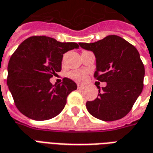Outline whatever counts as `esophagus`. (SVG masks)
I'll use <instances>...</instances> for the list:
<instances>
[{"instance_id":"obj_1","label":"esophagus","mask_w":153,"mask_h":153,"mask_svg":"<svg viewBox=\"0 0 153 153\" xmlns=\"http://www.w3.org/2000/svg\"><path fill=\"white\" fill-rule=\"evenodd\" d=\"M78 88H79V89H82V88H83V85H81V84H78Z\"/></svg>"}]
</instances>
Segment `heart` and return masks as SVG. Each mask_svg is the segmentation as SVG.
<instances>
[{"label": "heart", "instance_id": "1", "mask_svg": "<svg viewBox=\"0 0 153 153\" xmlns=\"http://www.w3.org/2000/svg\"><path fill=\"white\" fill-rule=\"evenodd\" d=\"M69 76L72 79L78 81V82H82L83 80L86 79L87 78V73L83 70H78V71H72L70 72Z\"/></svg>", "mask_w": 153, "mask_h": 153}]
</instances>
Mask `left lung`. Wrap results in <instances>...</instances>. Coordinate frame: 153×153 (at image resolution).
<instances>
[{"instance_id": "1", "label": "left lung", "mask_w": 153, "mask_h": 153, "mask_svg": "<svg viewBox=\"0 0 153 153\" xmlns=\"http://www.w3.org/2000/svg\"><path fill=\"white\" fill-rule=\"evenodd\" d=\"M79 46L95 55L94 77L106 83L99 89L96 99L87 102L88 112L104 121L123 118L130 111L143 88L144 65L138 50L116 35L93 43L80 42Z\"/></svg>"}]
</instances>
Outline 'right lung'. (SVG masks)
Instances as JSON below:
<instances>
[{"label":"right lung","mask_w":153,"mask_h":153,"mask_svg":"<svg viewBox=\"0 0 153 153\" xmlns=\"http://www.w3.org/2000/svg\"><path fill=\"white\" fill-rule=\"evenodd\" d=\"M74 48H79L75 42H60L46 36L28 38L19 46L9 61L7 85L23 115L45 120L62 111L76 83L65 78L52 85L50 79L61 70L63 54Z\"/></svg>","instance_id":"right-lung-1"}]
</instances>
